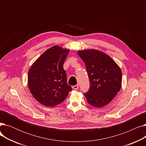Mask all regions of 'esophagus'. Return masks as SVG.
<instances>
[{
  "label": "esophagus",
  "mask_w": 146,
  "mask_h": 146,
  "mask_svg": "<svg viewBox=\"0 0 146 146\" xmlns=\"http://www.w3.org/2000/svg\"><path fill=\"white\" fill-rule=\"evenodd\" d=\"M79 85H75V86H73L72 88H73V89H75V90H77L78 89H79Z\"/></svg>",
  "instance_id": "34e87169"
}]
</instances>
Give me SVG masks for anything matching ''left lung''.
Segmentation results:
<instances>
[{"label":"left lung","mask_w":146,"mask_h":146,"mask_svg":"<svg viewBox=\"0 0 146 146\" xmlns=\"http://www.w3.org/2000/svg\"><path fill=\"white\" fill-rule=\"evenodd\" d=\"M78 53L85 64L89 79V90L84 94L88 104L98 108L108 105L121 89V68L109 56L99 51Z\"/></svg>","instance_id":"8db88e82"}]
</instances>
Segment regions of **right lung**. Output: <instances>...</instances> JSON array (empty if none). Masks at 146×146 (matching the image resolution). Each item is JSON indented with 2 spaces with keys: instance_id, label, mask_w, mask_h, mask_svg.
I'll return each instance as SVG.
<instances>
[{
  "instance_id": "add662e5",
  "label": "right lung",
  "mask_w": 146,
  "mask_h": 146,
  "mask_svg": "<svg viewBox=\"0 0 146 146\" xmlns=\"http://www.w3.org/2000/svg\"><path fill=\"white\" fill-rule=\"evenodd\" d=\"M69 52L57 45L45 51L29 68V89L36 100L46 106H56L64 101L72 88L67 82L63 64Z\"/></svg>"
}]
</instances>
